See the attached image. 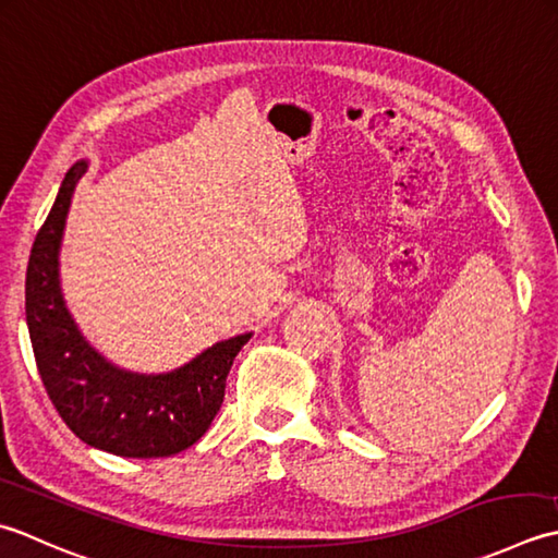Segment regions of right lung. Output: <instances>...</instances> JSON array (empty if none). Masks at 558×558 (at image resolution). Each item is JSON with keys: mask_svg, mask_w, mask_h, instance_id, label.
Here are the masks:
<instances>
[{"mask_svg": "<svg viewBox=\"0 0 558 558\" xmlns=\"http://www.w3.org/2000/svg\"><path fill=\"white\" fill-rule=\"evenodd\" d=\"M88 163H74L31 247L26 323L45 390L62 422L86 446L120 458H168L204 436L223 402L226 378L250 332L216 342L185 366L142 375L112 366L78 332L60 289V245L74 187Z\"/></svg>", "mask_w": 558, "mask_h": 558, "instance_id": "add662e5", "label": "right lung"}]
</instances>
